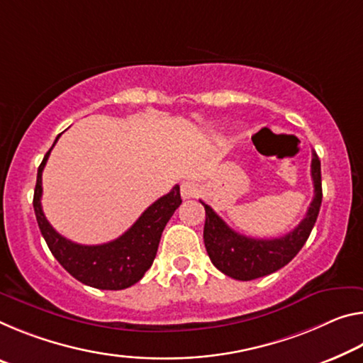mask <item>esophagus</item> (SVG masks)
Returning <instances> with one entry per match:
<instances>
[{
  "mask_svg": "<svg viewBox=\"0 0 363 363\" xmlns=\"http://www.w3.org/2000/svg\"><path fill=\"white\" fill-rule=\"evenodd\" d=\"M200 189H199V184H195L192 181H184L181 184V195L182 199H195L199 195Z\"/></svg>",
  "mask_w": 363,
  "mask_h": 363,
  "instance_id": "1",
  "label": "esophagus"
}]
</instances>
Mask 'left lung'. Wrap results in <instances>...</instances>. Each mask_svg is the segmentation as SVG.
<instances>
[{
    "mask_svg": "<svg viewBox=\"0 0 363 363\" xmlns=\"http://www.w3.org/2000/svg\"><path fill=\"white\" fill-rule=\"evenodd\" d=\"M312 179L315 195L307 215L296 229L278 239H254L235 233L213 211L205 206L203 240L211 263L229 278L250 281L272 274L294 258L315 226L320 213L321 199V164L315 152L312 153Z\"/></svg>",
    "mask_w": 363,
    "mask_h": 363,
    "instance_id": "8db88e82",
    "label": "left lung"
}]
</instances>
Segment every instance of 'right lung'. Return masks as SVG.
<instances>
[{
	"label": "right lung",
	"mask_w": 363,
	"mask_h": 363,
	"mask_svg": "<svg viewBox=\"0 0 363 363\" xmlns=\"http://www.w3.org/2000/svg\"><path fill=\"white\" fill-rule=\"evenodd\" d=\"M60 137L61 134L56 137L55 143ZM53 147L38 166L33 192V210L38 228L51 254L69 274L96 289L119 291L135 284L152 267L166 223L182 203L179 186H174L169 194L148 206L139 220L118 239L100 245L76 244L56 233L42 210V172Z\"/></svg>",
	"instance_id": "obj_1"
}]
</instances>
